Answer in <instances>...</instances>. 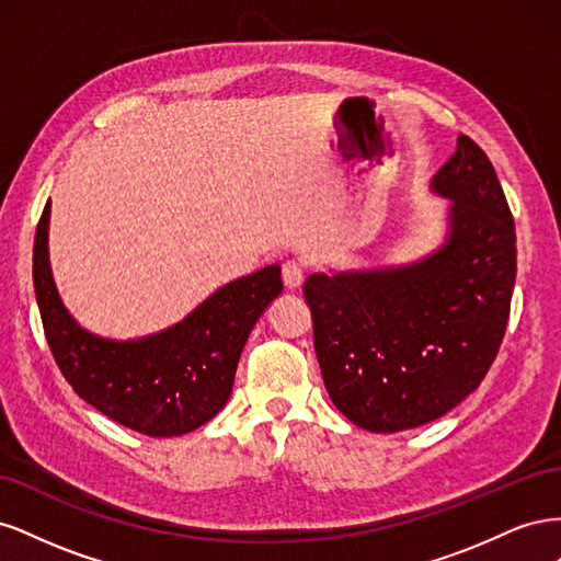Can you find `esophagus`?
Here are the masks:
<instances>
[{
	"instance_id": "obj_1",
	"label": "esophagus",
	"mask_w": 561,
	"mask_h": 561,
	"mask_svg": "<svg viewBox=\"0 0 561 561\" xmlns=\"http://www.w3.org/2000/svg\"><path fill=\"white\" fill-rule=\"evenodd\" d=\"M280 278H283V283H285L287 287H290V290H295V287H299V285L304 283V268H301V264L295 262V260L283 262V266H280Z\"/></svg>"
}]
</instances>
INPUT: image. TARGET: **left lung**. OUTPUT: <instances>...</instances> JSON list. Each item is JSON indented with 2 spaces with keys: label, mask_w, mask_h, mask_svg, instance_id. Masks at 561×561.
Here are the masks:
<instances>
[{
  "label": "left lung",
  "mask_w": 561,
  "mask_h": 561,
  "mask_svg": "<svg viewBox=\"0 0 561 561\" xmlns=\"http://www.w3.org/2000/svg\"><path fill=\"white\" fill-rule=\"evenodd\" d=\"M433 190L451 198V227L431 257L304 283L328 393L355 426L375 433L423 426L470 396L511 318L515 222L480 145L458 135Z\"/></svg>",
  "instance_id": "8db88e82"
}]
</instances>
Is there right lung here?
<instances>
[{
	"label": "right lung",
	"mask_w": 561,
	"mask_h": 561,
	"mask_svg": "<svg viewBox=\"0 0 561 561\" xmlns=\"http://www.w3.org/2000/svg\"><path fill=\"white\" fill-rule=\"evenodd\" d=\"M46 203L32 250V278L50 353L79 398L122 426L173 437L208 423L231 396L254 322L280 290V266L233 280L171 330L112 342L81 330L65 311L48 266Z\"/></svg>",
	"instance_id": "add662e5"
}]
</instances>
